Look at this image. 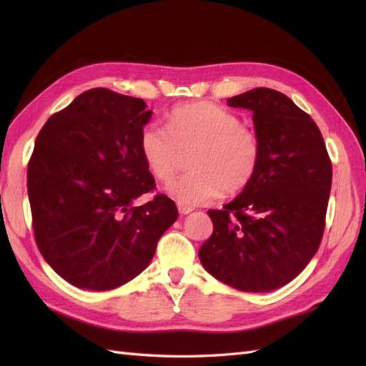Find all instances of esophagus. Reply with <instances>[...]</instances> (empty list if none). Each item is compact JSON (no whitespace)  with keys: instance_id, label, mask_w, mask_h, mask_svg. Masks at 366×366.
I'll return each instance as SVG.
<instances>
[{"instance_id":"1","label":"esophagus","mask_w":366,"mask_h":366,"mask_svg":"<svg viewBox=\"0 0 366 366\" xmlns=\"http://www.w3.org/2000/svg\"><path fill=\"white\" fill-rule=\"evenodd\" d=\"M177 209H179V212H181L182 215H187V214H190L193 211V207L185 206V204H177Z\"/></svg>"}]
</instances>
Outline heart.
<instances>
[{
	"instance_id": "heart-1",
	"label": "heart",
	"mask_w": 366,
	"mask_h": 366,
	"mask_svg": "<svg viewBox=\"0 0 366 366\" xmlns=\"http://www.w3.org/2000/svg\"><path fill=\"white\" fill-rule=\"evenodd\" d=\"M167 132L147 124L139 132L138 151L147 171L167 182L181 165V154L190 152L192 169L167 185L179 204L198 206L223 192L239 193L258 173L262 147L259 137L242 126L234 113L212 102H189L171 108Z\"/></svg>"
}]
</instances>
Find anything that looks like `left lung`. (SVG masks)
<instances>
[{"instance_id":"obj_1","label":"left lung","mask_w":366,"mask_h":366,"mask_svg":"<svg viewBox=\"0 0 366 366\" xmlns=\"http://www.w3.org/2000/svg\"><path fill=\"white\" fill-rule=\"evenodd\" d=\"M227 104L253 112L261 163L239 197L207 211L214 231L198 254L220 282L269 292L297 277L320 248L332 162L316 122L282 92L256 88Z\"/></svg>"}]
</instances>
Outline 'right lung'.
Returning a JSON list of instances; mask_svg holds the SVG:
<instances>
[{"mask_svg": "<svg viewBox=\"0 0 366 366\" xmlns=\"http://www.w3.org/2000/svg\"><path fill=\"white\" fill-rule=\"evenodd\" d=\"M151 114L143 99L94 88L50 116L36 138L28 163L36 244L51 269L81 290L130 282L177 219L165 195L134 206L155 189L138 151Z\"/></svg>", "mask_w": 366, "mask_h": 366, "instance_id": "1", "label": "right lung"}]
</instances>
